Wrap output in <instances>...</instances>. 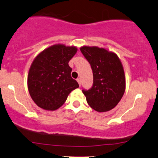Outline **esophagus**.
<instances>
[{"instance_id":"esophagus-1","label":"esophagus","mask_w":158,"mask_h":158,"mask_svg":"<svg viewBox=\"0 0 158 158\" xmlns=\"http://www.w3.org/2000/svg\"><path fill=\"white\" fill-rule=\"evenodd\" d=\"M77 83H78V84L80 85V86H81V78H77Z\"/></svg>"}]
</instances>
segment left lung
Here are the masks:
<instances>
[{
	"label": "left lung",
	"instance_id": "8db88e82",
	"mask_svg": "<svg viewBox=\"0 0 158 158\" xmlns=\"http://www.w3.org/2000/svg\"><path fill=\"white\" fill-rule=\"evenodd\" d=\"M81 51L91 65L93 84L83 89L88 104L98 112L114 108L125 90V77L121 61L116 54L104 48L84 46Z\"/></svg>",
	"mask_w": 158,
	"mask_h": 158
}]
</instances>
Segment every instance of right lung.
I'll return each instance as SVG.
<instances>
[{
  "label": "right lung",
  "instance_id": "1",
  "mask_svg": "<svg viewBox=\"0 0 158 158\" xmlns=\"http://www.w3.org/2000/svg\"><path fill=\"white\" fill-rule=\"evenodd\" d=\"M77 52L76 47L54 45L35 58L27 76L30 95L39 107L54 110L61 107L72 90L79 87L71 77L69 62Z\"/></svg>",
  "mask_w": 158,
  "mask_h": 158
}]
</instances>
